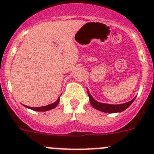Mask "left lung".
Instances as JSON below:
<instances>
[{"label": "left lung", "mask_w": 154, "mask_h": 154, "mask_svg": "<svg viewBox=\"0 0 154 154\" xmlns=\"http://www.w3.org/2000/svg\"><path fill=\"white\" fill-rule=\"evenodd\" d=\"M88 97H89L90 103H91V106L94 107L95 109H98L99 111H103V112L106 113H115V112H121L124 111L126 108H128L130 105H131L133 101H134L135 98L131 101H128V102L125 103V104H121V105H108V104H103L96 101L94 98L91 97V94L88 91Z\"/></svg>", "instance_id": "1"}]
</instances>
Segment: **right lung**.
Returning <instances> with one entry per match:
<instances>
[{
    "label": "right lung",
    "mask_w": 154,
    "mask_h": 154,
    "mask_svg": "<svg viewBox=\"0 0 154 154\" xmlns=\"http://www.w3.org/2000/svg\"><path fill=\"white\" fill-rule=\"evenodd\" d=\"M59 101H60V98H58L57 101H55L54 103L53 104H50L49 105H46V106H43V107H38V108H32V107H29V106H26L24 105L25 107L26 108H29V109H32L33 111H49V110H51L53 108H56L57 106V105L59 104Z\"/></svg>",
    "instance_id": "add662e5"
}]
</instances>
